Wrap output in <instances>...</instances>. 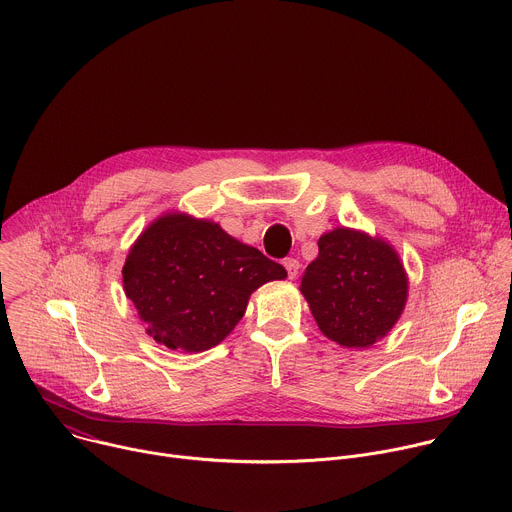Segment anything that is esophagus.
Returning <instances> with one entry per match:
<instances>
[{"mask_svg":"<svg viewBox=\"0 0 512 512\" xmlns=\"http://www.w3.org/2000/svg\"><path fill=\"white\" fill-rule=\"evenodd\" d=\"M283 267L287 269V277L289 279H296L298 277V273H300V261L298 259H294V257L283 259Z\"/></svg>","mask_w":512,"mask_h":512,"instance_id":"obj_1","label":"esophagus"}]
</instances>
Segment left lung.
Listing matches in <instances>:
<instances>
[{
	"mask_svg": "<svg viewBox=\"0 0 512 512\" xmlns=\"http://www.w3.org/2000/svg\"><path fill=\"white\" fill-rule=\"evenodd\" d=\"M300 291L324 336L344 348H369L401 318L409 281L385 239L336 227L318 239Z\"/></svg>",
	"mask_w": 512,
	"mask_h": 512,
	"instance_id": "obj_1",
	"label": "left lung"
}]
</instances>
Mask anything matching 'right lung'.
Here are the masks:
<instances>
[{
  "label": "right lung",
  "mask_w": 512,
  "mask_h": 512,
  "mask_svg": "<svg viewBox=\"0 0 512 512\" xmlns=\"http://www.w3.org/2000/svg\"><path fill=\"white\" fill-rule=\"evenodd\" d=\"M287 271L206 218L166 212L131 245L123 289L148 334L170 350L202 352L221 344L249 298Z\"/></svg>",
  "instance_id": "add662e5"
}]
</instances>
